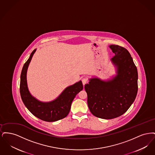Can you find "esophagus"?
Listing matches in <instances>:
<instances>
[{
  "instance_id": "34e87169",
  "label": "esophagus",
  "mask_w": 155,
  "mask_h": 155,
  "mask_svg": "<svg viewBox=\"0 0 155 155\" xmlns=\"http://www.w3.org/2000/svg\"><path fill=\"white\" fill-rule=\"evenodd\" d=\"M82 84H83V85L84 86L87 82H88V80H87V78H82Z\"/></svg>"
}]
</instances>
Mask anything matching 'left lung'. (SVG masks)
<instances>
[{"instance_id": "obj_1", "label": "left lung", "mask_w": 155, "mask_h": 155, "mask_svg": "<svg viewBox=\"0 0 155 155\" xmlns=\"http://www.w3.org/2000/svg\"><path fill=\"white\" fill-rule=\"evenodd\" d=\"M115 56L112 62L117 66V75L107 82L94 78L84 88L91 113L99 118L111 119L123 114L130 108L138 92V71L129 52L117 45L110 46Z\"/></svg>"}]
</instances>
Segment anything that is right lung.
<instances>
[{
    "mask_svg": "<svg viewBox=\"0 0 155 155\" xmlns=\"http://www.w3.org/2000/svg\"><path fill=\"white\" fill-rule=\"evenodd\" d=\"M36 49L31 53L29 59L22 67L20 84V92L22 102L28 110L35 117L48 122L56 121L66 117L68 114L71 103L77 94L83 89L81 81L65 89L56 100L43 103L31 96L27 84V70Z\"/></svg>",
    "mask_w": 155,
    "mask_h": 155,
    "instance_id": "add662e5",
    "label": "right lung"
}]
</instances>
